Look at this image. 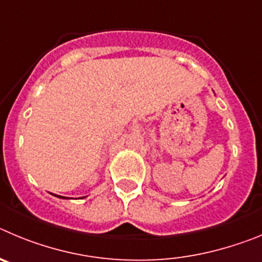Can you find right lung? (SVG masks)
<instances>
[{
    "mask_svg": "<svg viewBox=\"0 0 262 262\" xmlns=\"http://www.w3.org/2000/svg\"><path fill=\"white\" fill-rule=\"evenodd\" d=\"M52 194H53V193H52ZM53 195H56V197H58V199H68V197H63V195H57V194H53Z\"/></svg>",
    "mask_w": 262,
    "mask_h": 262,
    "instance_id": "right-lung-1",
    "label": "right lung"
}]
</instances>
